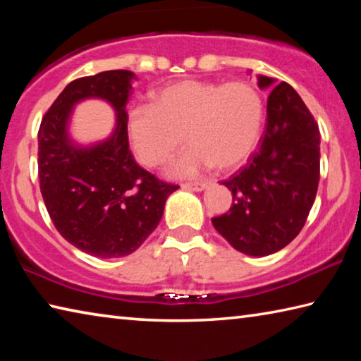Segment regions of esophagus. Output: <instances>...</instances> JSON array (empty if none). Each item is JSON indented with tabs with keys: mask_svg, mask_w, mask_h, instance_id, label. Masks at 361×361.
I'll return each instance as SVG.
<instances>
[{
	"mask_svg": "<svg viewBox=\"0 0 361 361\" xmlns=\"http://www.w3.org/2000/svg\"><path fill=\"white\" fill-rule=\"evenodd\" d=\"M209 186L207 185L205 181H197V183H185V185H181V188L183 189H189V191H195V192H199V191H204V189Z\"/></svg>",
	"mask_w": 361,
	"mask_h": 361,
	"instance_id": "obj_1",
	"label": "esophagus"
}]
</instances>
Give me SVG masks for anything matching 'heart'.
Masks as SVG:
<instances>
[{
	"instance_id": "heart-1",
	"label": "heart",
	"mask_w": 361,
	"mask_h": 361,
	"mask_svg": "<svg viewBox=\"0 0 361 361\" xmlns=\"http://www.w3.org/2000/svg\"><path fill=\"white\" fill-rule=\"evenodd\" d=\"M151 105L133 108L127 129L132 149L146 167L166 164L172 176H194L215 166L219 172L240 167L258 145L264 105L252 84L185 79L156 90Z\"/></svg>"
}]
</instances>
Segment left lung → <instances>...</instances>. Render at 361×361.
I'll return each instance as SVG.
<instances>
[{
  "label": "left lung",
  "instance_id": "obj_1",
  "mask_svg": "<svg viewBox=\"0 0 361 361\" xmlns=\"http://www.w3.org/2000/svg\"><path fill=\"white\" fill-rule=\"evenodd\" d=\"M267 99V122L258 151L223 181L232 192L228 213L212 218L215 229L240 253L266 256L301 232L320 180L319 126L290 84L258 76Z\"/></svg>",
  "mask_w": 361,
  "mask_h": 361
}]
</instances>
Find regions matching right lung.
Here are the masks:
<instances>
[{
    "instance_id": "1",
    "label": "right lung",
    "mask_w": 361,
    "mask_h": 361,
    "mask_svg": "<svg viewBox=\"0 0 361 361\" xmlns=\"http://www.w3.org/2000/svg\"><path fill=\"white\" fill-rule=\"evenodd\" d=\"M133 79L129 70L75 79L49 108L38 132L39 188L49 216L66 242L103 259L135 252L178 189L140 167L129 149L126 105ZM87 98L108 101L116 127L103 142L79 147L69 138L68 122L75 103Z\"/></svg>"
}]
</instances>
